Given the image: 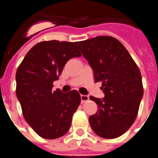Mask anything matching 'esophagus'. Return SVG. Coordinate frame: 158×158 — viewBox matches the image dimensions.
<instances>
[{
    "mask_svg": "<svg viewBox=\"0 0 158 158\" xmlns=\"http://www.w3.org/2000/svg\"><path fill=\"white\" fill-rule=\"evenodd\" d=\"M81 103H85L89 100V96L87 95H81Z\"/></svg>",
    "mask_w": 158,
    "mask_h": 158,
    "instance_id": "34e87169",
    "label": "esophagus"
}]
</instances>
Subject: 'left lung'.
I'll return each mask as SVG.
<instances>
[{
    "instance_id": "left-lung-1",
    "label": "left lung",
    "mask_w": 158,
    "mask_h": 158,
    "mask_svg": "<svg viewBox=\"0 0 158 158\" xmlns=\"http://www.w3.org/2000/svg\"><path fill=\"white\" fill-rule=\"evenodd\" d=\"M77 47L93 70L95 81L102 82L103 99L89 98L98 105L89 116L95 133L104 139L123 135L134 123L143 96L142 75L131 54L111 36H97L77 42Z\"/></svg>"
}]
</instances>
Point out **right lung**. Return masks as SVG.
I'll return each mask as SVG.
<instances>
[{
    "mask_svg": "<svg viewBox=\"0 0 158 158\" xmlns=\"http://www.w3.org/2000/svg\"><path fill=\"white\" fill-rule=\"evenodd\" d=\"M75 44L58 40L40 42L27 53L16 70V93L23 117L43 139L65 135L81 104L77 90H52L53 82L58 80L66 62L81 56Z\"/></svg>",
    "mask_w": 158,
    "mask_h": 158,
    "instance_id": "right-lung-1",
    "label": "right lung"
}]
</instances>
